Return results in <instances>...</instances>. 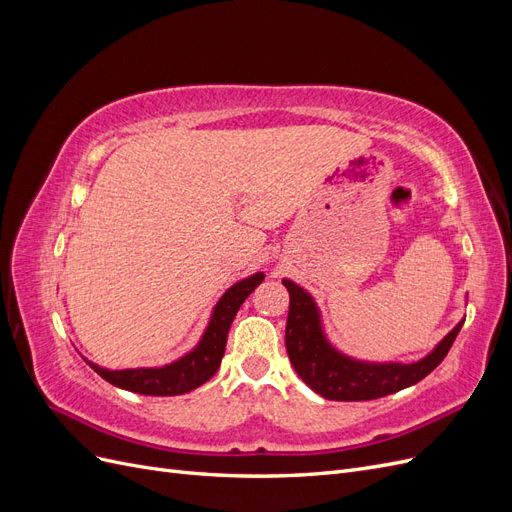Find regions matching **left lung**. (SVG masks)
<instances>
[{
    "mask_svg": "<svg viewBox=\"0 0 512 512\" xmlns=\"http://www.w3.org/2000/svg\"><path fill=\"white\" fill-rule=\"evenodd\" d=\"M290 294L286 320V350L301 380L324 399L369 401L421 382L436 369L451 350L463 322L448 333L440 346L423 361L412 365H371L352 361L329 346L320 331L318 309L309 294L294 282L284 280Z\"/></svg>",
    "mask_w": 512,
    "mask_h": 512,
    "instance_id": "8db88e82",
    "label": "left lung"
}]
</instances>
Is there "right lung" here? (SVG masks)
<instances>
[{
	"label": "right lung",
	"mask_w": 512,
	"mask_h": 512,
	"mask_svg": "<svg viewBox=\"0 0 512 512\" xmlns=\"http://www.w3.org/2000/svg\"><path fill=\"white\" fill-rule=\"evenodd\" d=\"M262 280H265V275L256 273L252 277H247V280L235 284L230 290H226L220 303L215 305V312L211 316V322L203 339H200V344L190 354H185L183 359L158 369L111 371V369H102L94 363H89V367L106 382L119 386V389L141 393V395L166 397V395H183L198 389L200 384H205L209 378H213L215 371H218L226 350L230 324L235 320L241 303L250 297L254 288Z\"/></svg>",
	"instance_id": "add662e5"
}]
</instances>
